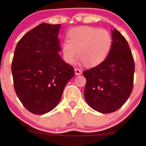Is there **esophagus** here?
<instances>
[{
	"label": "esophagus",
	"instance_id": "1",
	"mask_svg": "<svg viewBox=\"0 0 146 146\" xmlns=\"http://www.w3.org/2000/svg\"><path fill=\"white\" fill-rule=\"evenodd\" d=\"M75 75H81L82 74L81 70L79 69V68H75Z\"/></svg>",
	"mask_w": 146,
	"mask_h": 146
}]
</instances>
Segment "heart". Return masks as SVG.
<instances>
[{
  "mask_svg": "<svg viewBox=\"0 0 146 146\" xmlns=\"http://www.w3.org/2000/svg\"><path fill=\"white\" fill-rule=\"evenodd\" d=\"M68 39L62 43V51L64 60L70 64L75 63L78 53L86 66L100 64L108 57L113 44L111 35L107 30L94 27L71 29L68 31Z\"/></svg>",
  "mask_w": 146,
  "mask_h": 146,
  "instance_id": "obj_1",
  "label": "heart"
}]
</instances>
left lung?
Masks as SVG:
<instances>
[{"label":"left lung","instance_id":"1","mask_svg":"<svg viewBox=\"0 0 146 146\" xmlns=\"http://www.w3.org/2000/svg\"><path fill=\"white\" fill-rule=\"evenodd\" d=\"M111 50L106 60L83 73L84 98L89 106L102 113L116 111L124 104L133 88L135 62L125 38L111 30Z\"/></svg>","mask_w":146,"mask_h":146}]
</instances>
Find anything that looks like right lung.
<instances>
[{
  "label": "right lung",
  "instance_id": "1",
  "mask_svg": "<svg viewBox=\"0 0 146 146\" xmlns=\"http://www.w3.org/2000/svg\"><path fill=\"white\" fill-rule=\"evenodd\" d=\"M60 24L42 23L16 45L11 65L14 89L27 110L43 115L58 105L66 84L75 75L62 59Z\"/></svg>",
  "mask_w": 146,
  "mask_h": 146
}]
</instances>
